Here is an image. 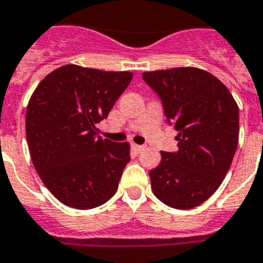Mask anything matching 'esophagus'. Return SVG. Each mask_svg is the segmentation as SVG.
<instances>
[{
    "instance_id": "obj_1",
    "label": "esophagus",
    "mask_w": 263,
    "mask_h": 263,
    "mask_svg": "<svg viewBox=\"0 0 263 263\" xmlns=\"http://www.w3.org/2000/svg\"><path fill=\"white\" fill-rule=\"evenodd\" d=\"M132 147H134V150H135L138 154H140V153H142V151H144V148H146V147L140 146V144H134V146H132Z\"/></svg>"
}]
</instances>
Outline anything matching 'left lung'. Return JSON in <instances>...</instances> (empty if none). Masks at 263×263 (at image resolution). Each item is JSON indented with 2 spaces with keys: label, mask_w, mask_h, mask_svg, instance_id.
<instances>
[{
  "label": "left lung",
  "mask_w": 263,
  "mask_h": 263,
  "mask_svg": "<svg viewBox=\"0 0 263 263\" xmlns=\"http://www.w3.org/2000/svg\"><path fill=\"white\" fill-rule=\"evenodd\" d=\"M161 98L178 151H162L150 172L154 194L176 209L208 200L223 182L238 147L239 108L224 83L196 67L143 72Z\"/></svg>",
  "instance_id": "1"
}]
</instances>
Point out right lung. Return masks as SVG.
Returning a JSON list of instances; mask_svg holds the SVG:
<instances>
[{
	"instance_id": "obj_1",
	"label": "right lung",
	"mask_w": 263,
	"mask_h": 263,
	"mask_svg": "<svg viewBox=\"0 0 263 263\" xmlns=\"http://www.w3.org/2000/svg\"><path fill=\"white\" fill-rule=\"evenodd\" d=\"M129 71L77 65L54 70L28 102L25 132L32 163L65 205L91 209L116 193L129 144L97 136V124L131 82Z\"/></svg>"
}]
</instances>
